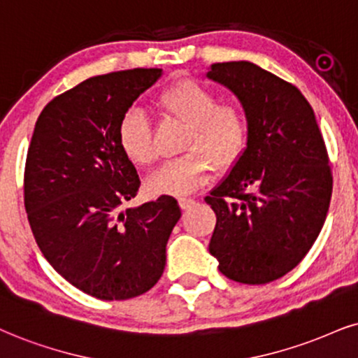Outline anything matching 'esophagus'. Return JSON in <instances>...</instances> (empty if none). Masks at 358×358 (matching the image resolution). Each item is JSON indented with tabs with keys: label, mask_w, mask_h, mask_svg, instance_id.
Wrapping results in <instances>:
<instances>
[{
	"label": "esophagus",
	"mask_w": 358,
	"mask_h": 358,
	"mask_svg": "<svg viewBox=\"0 0 358 358\" xmlns=\"http://www.w3.org/2000/svg\"><path fill=\"white\" fill-rule=\"evenodd\" d=\"M196 204V201L192 199V197H179V206H180V209H191V207Z\"/></svg>",
	"instance_id": "obj_1"
}]
</instances>
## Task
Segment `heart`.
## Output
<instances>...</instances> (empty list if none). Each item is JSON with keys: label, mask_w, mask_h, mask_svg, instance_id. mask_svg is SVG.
Wrapping results in <instances>:
<instances>
[{"label": "heart", "mask_w": 358, "mask_h": 358, "mask_svg": "<svg viewBox=\"0 0 358 358\" xmlns=\"http://www.w3.org/2000/svg\"><path fill=\"white\" fill-rule=\"evenodd\" d=\"M157 109L164 117L187 126L182 151H191L167 161L149 174L145 186L156 196H184L204 186L213 174V162L219 169L232 166L247 143V121L234 106H219L217 96L199 83L180 81L161 94ZM122 152L138 166L156 159L151 121L141 108L122 114L117 126Z\"/></svg>", "instance_id": "b5f03b06"}]
</instances>
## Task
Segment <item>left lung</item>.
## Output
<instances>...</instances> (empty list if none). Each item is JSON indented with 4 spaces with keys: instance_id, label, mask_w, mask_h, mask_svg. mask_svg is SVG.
<instances>
[{
    "instance_id": "obj_1",
    "label": "left lung",
    "mask_w": 358,
    "mask_h": 358,
    "mask_svg": "<svg viewBox=\"0 0 358 358\" xmlns=\"http://www.w3.org/2000/svg\"><path fill=\"white\" fill-rule=\"evenodd\" d=\"M206 76L244 109L247 143L206 202L217 217L209 252L241 284L290 272L314 245L332 196L327 149L308 101L249 61L210 64Z\"/></svg>"
}]
</instances>
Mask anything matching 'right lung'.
I'll return each instance as SVG.
<instances>
[{
  "mask_svg": "<svg viewBox=\"0 0 358 358\" xmlns=\"http://www.w3.org/2000/svg\"><path fill=\"white\" fill-rule=\"evenodd\" d=\"M162 69L94 76L46 104L24 167V207L52 268L101 301H126L161 279L180 209L171 196L121 210L136 197L138 171L122 152V114Z\"/></svg>",
  "mask_w": 358,
  "mask_h": 358,
  "instance_id": "1",
  "label": "right lung"
}]
</instances>
